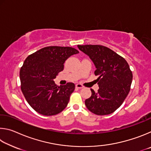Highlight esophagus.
I'll return each mask as SVG.
<instances>
[{
  "instance_id": "34e87169",
  "label": "esophagus",
  "mask_w": 151,
  "mask_h": 151,
  "mask_svg": "<svg viewBox=\"0 0 151 151\" xmlns=\"http://www.w3.org/2000/svg\"><path fill=\"white\" fill-rule=\"evenodd\" d=\"M75 86H76V88H83L84 87V86L82 85L81 84H79V83L76 84V85H75Z\"/></svg>"
}]
</instances>
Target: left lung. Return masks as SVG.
Wrapping results in <instances>:
<instances>
[{"label": "left lung", "mask_w": 151, "mask_h": 151, "mask_svg": "<svg viewBox=\"0 0 151 151\" xmlns=\"http://www.w3.org/2000/svg\"><path fill=\"white\" fill-rule=\"evenodd\" d=\"M95 66L99 90L93 89L85 100L89 111L97 115L111 114L119 108L129 94L132 73L126 60L110 48L102 45H78Z\"/></svg>", "instance_id": "obj_1"}]
</instances>
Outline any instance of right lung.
<instances>
[{
  "label": "right lung",
  "mask_w": 151,
  "mask_h": 151,
  "mask_svg": "<svg viewBox=\"0 0 151 151\" xmlns=\"http://www.w3.org/2000/svg\"><path fill=\"white\" fill-rule=\"evenodd\" d=\"M78 52L72 47L52 46L41 48L25 59L20 70L21 90L35 111L52 116L66 108L75 84L58 86L54 79L63 70L67 58Z\"/></svg>",
  "instance_id": "right-lung-1"
}]
</instances>
